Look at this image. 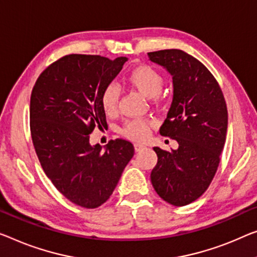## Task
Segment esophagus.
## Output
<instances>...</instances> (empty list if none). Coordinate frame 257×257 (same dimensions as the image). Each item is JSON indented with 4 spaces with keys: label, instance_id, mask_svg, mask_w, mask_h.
Instances as JSON below:
<instances>
[{
    "label": "esophagus",
    "instance_id": "obj_1",
    "mask_svg": "<svg viewBox=\"0 0 257 257\" xmlns=\"http://www.w3.org/2000/svg\"><path fill=\"white\" fill-rule=\"evenodd\" d=\"M134 147H135L136 152H140V151L143 150V149H145V145H143V144H135Z\"/></svg>",
    "mask_w": 257,
    "mask_h": 257
}]
</instances>
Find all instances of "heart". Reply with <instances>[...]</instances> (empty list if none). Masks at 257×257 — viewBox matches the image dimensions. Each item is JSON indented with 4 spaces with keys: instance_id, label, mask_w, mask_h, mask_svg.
Segmentation results:
<instances>
[{
    "instance_id": "obj_1",
    "label": "heart",
    "mask_w": 257,
    "mask_h": 257,
    "mask_svg": "<svg viewBox=\"0 0 257 257\" xmlns=\"http://www.w3.org/2000/svg\"><path fill=\"white\" fill-rule=\"evenodd\" d=\"M124 82L128 86L139 91L145 97L153 98V100L159 101L160 91L163 89V76L155 68L148 64H139L134 67L124 77ZM118 90L116 86H107L101 94V107L106 115H114L117 110ZM151 122L134 118L125 121L122 128V135L132 141H143L150 134Z\"/></svg>"
}]
</instances>
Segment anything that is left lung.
<instances>
[{"label":"left lung","instance_id":"left-lung-1","mask_svg":"<svg viewBox=\"0 0 257 257\" xmlns=\"http://www.w3.org/2000/svg\"><path fill=\"white\" fill-rule=\"evenodd\" d=\"M173 79V100L160 127L179 143L171 152L156 147L151 182L164 201L183 206L208 189L220 162L227 133V107L219 84L194 56L180 49L148 53Z\"/></svg>","mask_w":257,"mask_h":257}]
</instances>
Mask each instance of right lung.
Masks as SVG:
<instances>
[{"label": "right lung", "mask_w": 257, "mask_h": 257, "mask_svg": "<svg viewBox=\"0 0 257 257\" xmlns=\"http://www.w3.org/2000/svg\"><path fill=\"white\" fill-rule=\"evenodd\" d=\"M128 61L70 54L41 72L30 101L32 142L44 172L75 204L94 209L108 200L134 156L128 141L92 147L90 134L102 129L101 94Z\"/></svg>", "instance_id": "1"}]
</instances>
